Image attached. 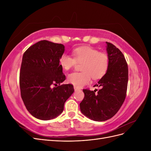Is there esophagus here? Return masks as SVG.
<instances>
[{"mask_svg": "<svg viewBox=\"0 0 151 151\" xmlns=\"http://www.w3.org/2000/svg\"><path fill=\"white\" fill-rule=\"evenodd\" d=\"M79 89L78 88H77V87H76V86H74V90L75 91H77V90H79Z\"/></svg>", "mask_w": 151, "mask_h": 151, "instance_id": "obj_1", "label": "esophagus"}]
</instances>
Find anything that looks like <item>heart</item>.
Segmentation results:
<instances>
[{"mask_svg": "<svg viewBox=\"0 0 151 151\" xmlns=\"http://www.w3.org/2000/svg\"><path fill=\"white\" fill-rule=\"evenodd\" d=\"M74 57L63 53L59 58V63L65 70H69L77 63L81 65L82 72H72L67 76V81L77 88H81L93 79L103 77L108 71L109 58L108 54L88 47H81L73 50Z\"/></svg>", "mask_w": 151, "mask_h": 151, "instance_id": "1", "label": "heart"}]
</instances>
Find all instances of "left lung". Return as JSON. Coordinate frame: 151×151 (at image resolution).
I'll use <instances>...</instances> for the list:
<instances>
[{
    "instance_id": "1",
    "label": "left lung",
    "mask_w": 151,
    "mask_h": 151,
    "mask_svg": "<svg viewBox=\"0 0 151 151\" xmlns=\"http://www.w3.org/2000/svg\"><path fill=\"white\" fill-rule=\"evenodd\" d=\"M106 43L109 65L106 74L94 85L100 89L96 94L95 90L83 89L84 98L80 103L82 113L97 122L110 119L119 110L126 97L129 78L123 54L115 45Z\"/></svg>"
}]
</instances>
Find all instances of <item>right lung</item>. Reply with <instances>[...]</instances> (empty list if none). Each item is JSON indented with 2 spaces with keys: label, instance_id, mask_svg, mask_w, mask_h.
I'll return each mask as SVG.
<instances>
[{
  "label": "right lung",
  "instance_id": "1",
  "mask_svg": "<svg viewBox=\"0 0 151 151\" xmlns=\"http://www.w3.org/2000/svg\"><path fill=\"white\" fill-rule=\"evenodd\" d=\"M64 51L62 44L42 40L31 46L22 56L19 75L21 98L27 110L39 120H49L60 115L74 91L70 84L60 85L65 76L59 58ZM53 85L56 87L53 88Z\"/></svg>",
  "mask_w": 151,
  "mask_h": 151
}]
</instances>
